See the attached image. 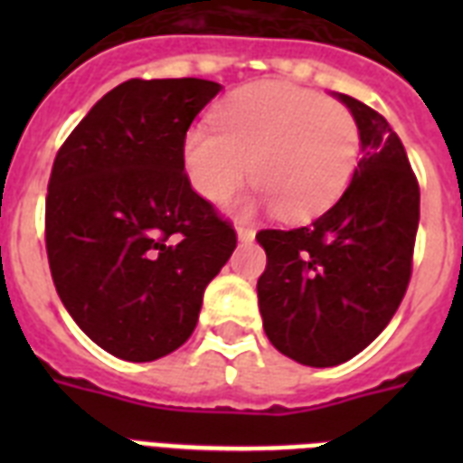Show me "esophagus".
<instances>
[{
    "label": "esophagus",
    "mask_w": 463,
    "mask_h": 463,
    "mask_svg": "<svg viewBox=\"0 0 463 463\" xmlns=\"http://www.w3.org/2000/svg\"><path fill=\"white\" fill-rule=\"evenodd\" d=\"M235 231H238V238L242 240V242H252L254 240V228H250V225L238 223L235 225Z\"/></svg>",
    "instance_id": "34e87169"
}]
</instances>
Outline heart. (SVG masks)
Masks as SVG:
<instances>
[{
    "label": "heart",
    "instance_id": "heart-1",
    "mask_svg": "<svg viewBox=\"0 0 463 463\" xmlns=\"http://www.w3.org/2000/svg\"><path fill=\"white\" fill-rule=\"evenodd\" d=\"M184 137V170L211 203H225L250 175L260 199L286 221L317 216L351 182L358 119L344 103L293 83L264 81L232 93Z\"/></svg>",
    "mask_w": 463,
    "mask_h": 463
}]
</instances>
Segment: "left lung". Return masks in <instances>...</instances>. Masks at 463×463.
<instances>
[{"label": "left lung", "mask_w": 463, "mask_h": 463, "mask_svg": "<svg viewBox=\"0 0 463 463\" xmlns=\"http://www.w3.org/2000/svg\"><path fill=\"white\" fill-rule=\"evenodd\" d=\"M360 127V158L334 206L303 228L257 232V281L269 341L309 367L341 365L373 344L413 271L420 187L402 139L380 112L341 93Z\"/></svg>", "instance_id": "left-lung-1"}]
</instances>
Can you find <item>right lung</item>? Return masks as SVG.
<instances>
[{
	"instance_id": "add662e5",
	"label": "right lung",
	"mask_w": 463,
	"mask_h": 463,
	"mask_svg": "<svg viewBox=\"0 0 463 463\" xmlns=\"http://www.w3.org/2000/svg\"><path fill=\"white\" fill-rule=\"evenodd\" d=\"M221 86L129 79L105 93L54 156L45 250L67 312L115 358L148 363L180 348L203 290L238 235L192 189L184 137Z\"/></svg>"
}]
</instances>
